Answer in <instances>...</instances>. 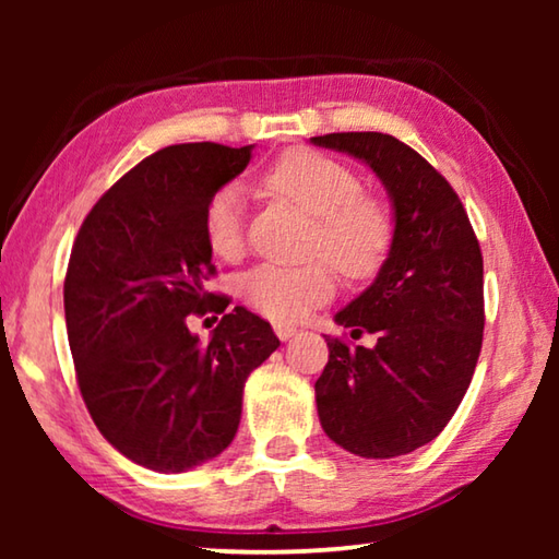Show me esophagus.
Here are the masks:
<instances>
[{"label": "esophagus", "instance_id": "1", "mask_svg": "<svg viewBox=\"0 0 559 559\" xmlns=\"http://www.w3.org/2000/svg\"><path fill=\"white\" fill-rule=\"evenodd\" d=\"M273 330H276V335L281 340H290L293 335L298 333V328L296 325H288V323H276V325H273Z\"/></svg>", "mask_w": 559, "mask_h": 559}]
</instances>
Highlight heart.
Segmentation results:
<instances>
[{"mask_svg":"<svg viewBox=\"0 0 559 559\" xmlns=\"http://www.w3.org/2000/svg\"><path fill=\"white\" fill-rule=\"evenodd\" d=\"M273 192L288 197L316 216L310 257L328 259L349 278H362L380 266L392 241V219L377 197L362 194L359 177L340 159L316 150H288L266 175ZM204 236L222 259H234L243 246V194L236 185H224L204 206ZM330 263L310 266H259L239 283L243 302L271 320H293L310 306L323 302L335 290Z\"/></svg>","mask_w":559,"mask_h":559,"instance_id":"b5f03b06","label":"heart"}]
</instances>
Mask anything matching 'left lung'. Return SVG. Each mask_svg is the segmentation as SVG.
I'll use <instances>...</instances> for the list:
<instances>
[{"label":"left lung","instance_id":"left-lung-1","mask_svg":"<svg viewBox=\"0 0 559 559\" xmlns=\"http://www.w3.org/2000/svg\"><path fill=\"white\" fill-rule=\"evenodd\" d=\"M316 145L370 165L394 202L390 257L335 316L316 382L320 424L362 459H394L439 437L466 394L484 345V257L459 194L416 150L384 132H330Z\"/></svg>","mask_w":559,"mask_h":559}]
</instances>
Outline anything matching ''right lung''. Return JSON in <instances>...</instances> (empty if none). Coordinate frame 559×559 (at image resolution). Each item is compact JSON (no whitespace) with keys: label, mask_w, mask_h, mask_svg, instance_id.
<instances>
[{"label":"right lung","mask_w":559,"mask_h":559,"mask_svg":"<svg viewBox=\"0 0 559 559\" xmlns=\"http://www.w3.org/2000/svg\"><path fill=\"white\" fill-rule=\"evenodd\" d=\"M251 147L157 150L93 204L75 236L63 310L91 419L122 456L179 473L229 447L243 384L281 343L266 320L204 290L216 269L204 206ZM222 312L210 344L189 314Z\"/></svg>","instance_id":"add662e5"}]
</instances>
